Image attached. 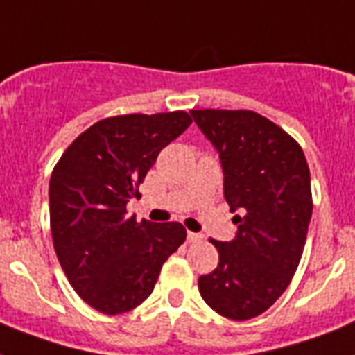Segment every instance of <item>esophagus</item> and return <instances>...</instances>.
I'll list each match as a JSON object with an SVG mask.
<instances>
[{"instance_id":"1","label":"esophagus","mask_w":355,"mask_h":355,"mask_svg":"<svg viewBox=\"0 0 355 355\" xmlns=\"http://www.w3.org/2000/svg\"><path fill=\"white\" fill-rule=\"evenodd\" d=\"M188 241H189V243H199V241H202V234L188 232Z\"/></svg>"}]
</instances>
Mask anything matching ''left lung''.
Returning <instances> with one entry per match:
<instances>
[{
	"mask_svg": "<svg viewBox=\"0 0 355 355\" xmlns=\"http://www.w3.org/2000/svg\"><path fill=\"white\" fill-rule=\"evenodd\" d=\"M221 158L225 199L236 239H210L219 252L199 291L214 311L232 320L258 317L291 284L313 211L311 178L302 147L252 110H191Z\"/></svg>",
	"mask_w": 355,
	"mask_h": 355,
	"instance_id": "8db88e82",
	"label": "left lung"
}]
</instances>
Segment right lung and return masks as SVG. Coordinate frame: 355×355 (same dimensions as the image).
Masks as SVG:
<instances>
[{"instance_id": "add662e5", "label": "right lung", "mask_w": 355, "mask_h": 355, "mask_svg": "<svg viewBox=\"0 0 355 355\" xmlns=\"http://www.w3.org/2000/svg\"><path fill=\"white\" fill-rule=\"evenodd\" d=\"M188 112L101 119L64 150L49 180V219L69 284L99 313L130 311L149 297L166 259L186 241L180 223L136 221L127 202Z\"/></svg>"}]
</instances>
